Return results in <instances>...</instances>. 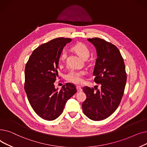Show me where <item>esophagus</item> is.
Wrapping results in <instances>:
<instances>
[{
    "label": "esophagus",
    "instance_id": "esophagus-1",
    "mask_svg": "<svg viewBox=\"0 0 147 147\" xmlns=\"http://www.w3.org/2000/svg\"><path fill=\"white\" fill-rule=\"evenodd\" d=\"M76 89H77V91H78V92H82V88H81L80 86H77V87H76Z\"/></svg>",
    "mask_w": 147,
    "mask_h": 147
}]
</instances>
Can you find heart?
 I'll return each instance as SVG.
<instances>
[{
	"mask_svg": "<svg viewBox=\"0 0 147 147\" xmlns=\"http://www.w3.org/2000/svg\"><path fill=\"white\" fill-rule=\"evenodd\" d=\"M73 50L80 57L84 59H87L90 55V50L84 44L80 42L75 44L72 47ZM66 57V52L65 50H63L60 55V60L64 61ZM85 75L84 71H71L66 75V80L76 84H80L83 81L82 76Z\"/></svg>",
	"mask_w": 147,
	"mask_h": 147,
	"instance_id": "obj_1",
	"label": "heart"
}]
</instances>
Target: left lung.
Instances as JSON below:
<instances>
[{
  "mask_svg": "<svg viewBox=\"0 0 147 147\" xmlns=\"http://www.w3.org/2000/svg\"><path fill=\"white\" fill-rule=\"evenodd\" d=\"M88 40L96 49L94 81L100 84L101 89L95 92L93 88L83 87L87 98L82 108L84 114L90 119L100 121L113 114L119 106L127 75L123 59L115 45L99 38Z\"/></svg>",
  "mask_w": 147,
  "mask_h": 147,
  "instance_id": "1",
  "label": "left lung"
}]
</instances>
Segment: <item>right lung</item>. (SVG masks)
Wrapping results in <instances>:
<instances>
[{
  "instance_id": "right-lung-1",
  "label": "right lung",
  "mask_w": 147,
  "mask_h": 147,
  "mask_svg": "<svg viewBox=\"0 0 147 147\" xmlns=\"http://www.w3.org/2000/svg\"><path fill=\"white\" fill-rule=\"evenodd\" d=\"M72 40L58 38L34 50L25 67L24 90L34 111L42 118L51 121L63 111L67 100L76 93L72 83L55 89L54 83L59 76L57 69L63 49Z\"/></svg>"
}]
</instances>
